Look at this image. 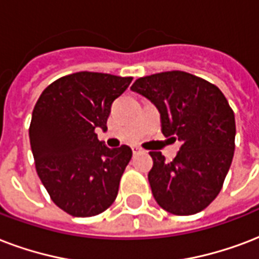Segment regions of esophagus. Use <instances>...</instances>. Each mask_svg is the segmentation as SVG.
<instances>
[{
	"label": "esophagus",
	"mask_w": 259,
	"mask_h": 259,
	"mask_svg": "<svg viewBox=\"0 0 259 259\" xmlns=\"http://www.w3.org/2000/svg\"><path fill=\"white\" fill-rule=\"evenodd\" d=\"M132 151H133V153H138V152L141 151V148L137 147V145H133V147H132Z\"/></svg>",
	"instance_id": "1"
}]
</instances>
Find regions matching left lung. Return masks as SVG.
Wrapping results in <instances>:
<instances>
[{
  "instance_id": "left-lung-1",
  "label": "left lung",
  "mask_w": 259,
  "mask_h": 259,
  "mask_svg": "<svg viewBox=\"0 0 259 259\" xmlns=\"http://www.w3.org/2000/svg\"><path fill=\"white\" fill-rule=\"evenodd\" d=\"M132 91L160 112L161 132L181 141L172 161L151 151L152 194L167 212L187 216L205 209L220 193L235 151V115L214 84L172 70L140 77Z\"/></svg>"
}]
</instances>
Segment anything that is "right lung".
Masks as SVG:
<instances>
[{
	"label": "right lung",
	"mask_w": 259,
	"mask_h": 259,
	"mask_svg": "<svg viewBox=\"0 0 259 259\" xmlns=\"http://www.w3.org/2000/svg\"><path fill=\"white\" fill-rule=\"evenodd\" d=\"M132 80L73 73L51 82L33 107L29 143L36 172L53 202L72 216H96L115 201L133 153L127 145L106 147L95 130H107L112 102Z\"/></svg>",
	"instance_id": "right-lung-1"
}]
</instances>
